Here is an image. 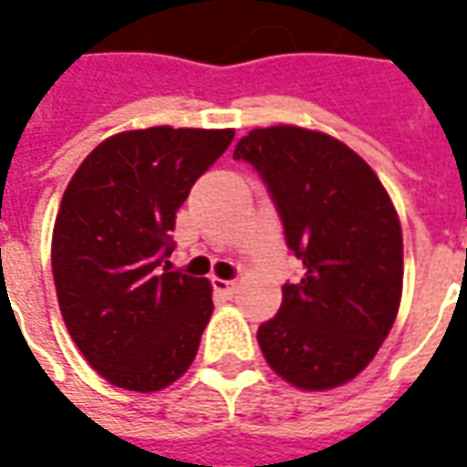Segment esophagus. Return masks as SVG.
I'll list each match as a JSON object with an SVG mask.
<instances>
[{
  "label": "esophagus",
  "mask_w": 467,
  "mask_h": 467,
  "mask_svg": "<svg viewBox=\"0 0 467 467\" xmlns=\"http://www.w3.org/2000/svg\"><path fill=\"white\" fill-rule=\"evenodd\" d=\"M213 287L217 290V293L234 295V290H237V283H233V280H223V277H213Z\"/></svg>",
  "instance_id": "obj_1"
}]
</instances>
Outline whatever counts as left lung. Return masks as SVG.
<instances>
[{"mask_svg":"<svg viewBox=\"0 0 467 467\" xmlns=\"http://www.w3.org/2000/svg\"><path fill=\"white\" fill-rule=\"evenodd\" d=\"M234 160L263 174L305 270L257 330L265 360L300 390L340 388L370 365L400 307L402 230L390 194L348 144L295 124L247 132Z\"/></svg>","mask_w":467,"mask_h":467,"instance_id":"left-lung-1","label":"left lung"}]
</instances>
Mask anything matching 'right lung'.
<instances>
[{"label":"right lung","instance_id":"obj_1","mask_svg":"<svg viewBox=\"0 0 467 467\" xmlns=\"http://www.w3.org/2000/svg\"><path fill=\"white\" fill-rule=\"evenodd\" d=\"M233 137L170 124L127 130L97 144L67 184L52 233L57 303L85 360L117 388L162 390L192 365L213 285L172 273L170 233Z\"/></svg>","mask_w":467,"mask_h":467}]
</instances>
